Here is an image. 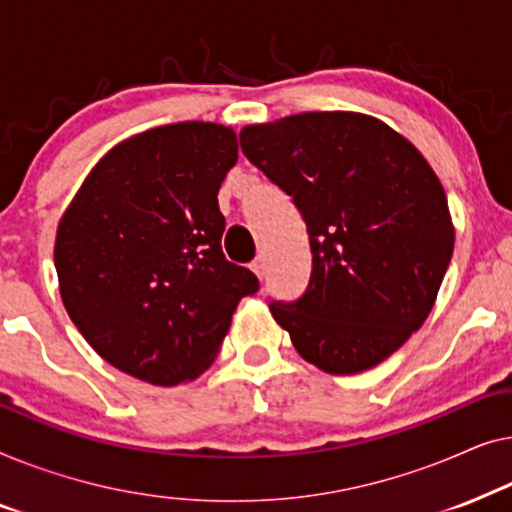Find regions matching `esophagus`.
I'll list each match as a JSON object with an SVG mask.
<instances>
[{
  "label": "esophagus",
  "instance_id": "obj_1",
  "mask_svg": "<svg viewBox=\"0 0 512 512\" xmlns=\"http://www.w3.org/2000/svg\"><path fill=\"white\" fill-rule=\"evenodd\" d=\"M250 271H253L255 276H257L259 280H262V278H264V264H262V259H255V262L250 264Z\"/></svg>",
  "mask_w": 512,
  "mask_h": 512
}]
</instances>
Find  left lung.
<instances>
[{"label": "left lung", "instance_id": "obj_1", "mask_svg": "<svg viewBox=\"0 0 512 512\" xmlns=\"http://www.w3.org/2000/svg\"><path fill=\"white\" fill-rule=\"evenodd\" d=\"M241 148L304 215L313 271L304 297L271 301L306 362L369 371L420 329L455 248L448 199L397 129L355 111L248 125Z\"/></svg>", "mask_w": 512, "mask_h": 512}]
</instances>
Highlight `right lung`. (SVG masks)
<instances>
[{"mask_svg":"<svg viewBox=\"0 0 512 512\" xmlns=\"http://www.w3.org/2000/svg\"><path fill=\"white\" fill-rule=\"evenodd\" d=\"M232 127L176 122L113 146L62 213L55 269L69 318L127 376L171 387L218 357L255 273L222 255L218 190Z\"/></svg>","mask_w":512,"mask_h":512,"instance_id":"obj_1","label":"right lung"}]
</instances>
